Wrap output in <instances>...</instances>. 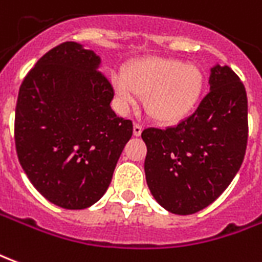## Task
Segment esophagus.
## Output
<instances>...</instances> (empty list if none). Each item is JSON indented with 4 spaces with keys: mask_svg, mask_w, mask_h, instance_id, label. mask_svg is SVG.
Returning <instances> with one entry per match:
<instances>
[{
    "mask_svg": "<svg viewBox=\"0 0 262 262\" xmlns=\"http://www.w3.org/2000/svg\"><path fill=\"white\" fill-rule=\"evenodd\" d=\"M133 133H134L135 137H140L141 133H142V125H140V124H134Z\"/></svg>",
    "mask_w": 262,
    "mask_h": 262,
    "instance_id": "1",
    "label": "esophagus"
}]
</instances>
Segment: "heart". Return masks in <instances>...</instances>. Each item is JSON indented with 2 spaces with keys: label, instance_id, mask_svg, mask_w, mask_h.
<instances>
[{
  "label": "heart",
  "instance_id": "heart-1",
  "mask_svg": "<svg viewBox=\"0 0 262 262\" xmlns=\"http://www.w3.org/2000/svg\"><path fill=\"white\" fill-rule=\"evenodd\" d=\"M113 86L121 108L133 107L140 94H146L148 114L159 122L173 124L186 118L199 104L205 76L193 63L145 57L128 64L125 76H113Z\"/></svg>",
  "mask_w": 262,
  "mask_h": 262
}]
</instances>
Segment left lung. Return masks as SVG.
I'll return each mask as SVG.
<instances>
[{
  "mask_svg": "<svg viewBox=\"0 0 262 262\" xmlns=\"http://www.w3.org/2000/svg\"><path fill=\"white\" fill-rule=\"evenodd\" d=\"M210 92L175 127L146 128L144 164L154 199L175 214H193L223 193L246 155L247 93L238 76L214 64Z\"/></svg>",
  "mask_w": 262,
  "mask_h": 262,
  "instance_id": "8db88e82",
  "label": "left lung"
}]
</instances>
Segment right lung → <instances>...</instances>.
<instances>
[{"instance_id": "obj_1", "label": "right lung", "mask_w": 262, "mask_h": 262, "mask_svg": "<svg viewBox=\"0 0 262 262\" xmlns=\"http://www.w3.org/2000/svg\"><path fill=\"white\" fill-rule=\"evenodd\" d=\"M101 57L64 42L39 59L22 81L15 146L28 179L53 205L80 210L107 192L133 122L111 108L114 90Z\"/></svg>"}]
</instances>
